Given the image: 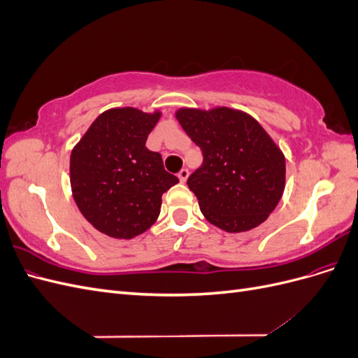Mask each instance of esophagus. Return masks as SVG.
<instances>
[{"label": "esophagus", "instance_id": "esophagus-1", "mask_svg": "<svg viewBox=\"0 0 358 358\" xmlns=\"http://www.w3.org/2000/svg\"><path fill=\"white\" fill-rule=\"evenodd\" d=\"M188 176H189V170H188V169H182V170L178 173V178H179V180H180L182 183L187 182Z\"/></svg>", "mask_w": 358, "mask_h": 358}]
</instances>
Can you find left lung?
Wrapping results in <instances>:
<instances>
[{"label":"left lung","mask_w":358,"mask_h":358,"mask_svg":"<svg viewBox=\"0 0 358 358\" xmlns=\"http://www.w3.org/2000/svg\"><path fill=\"white\" fill-rule=\"evenodd\" d=\"M176 117L203 154L188 178L201 213L229 233L252 230L275 210L285 187V158L252 116L216 107Z\"/></svg>","instance_id":"left-lung-1"}]
</instances>
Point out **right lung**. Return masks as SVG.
Instances as JSON below:
<instances>
[{
    "label": "right lung",
    "instance_id": "right-lung-1",
    "mask_svg": "<svg viewBox=\"0 0 358 358\" xmlns=\"http://www.w3.org/2000/svg\"><path fill=\"white\" fill-rule=\"evenodd\" d=\"M159 112L110 109L95 119L70 158L73 197L96 230L133 239L152 225L161 197L179 179L145 145Z\"/></svg>",
    "mask_w": 358,
    "mask_h": 358
}]
</instances>
